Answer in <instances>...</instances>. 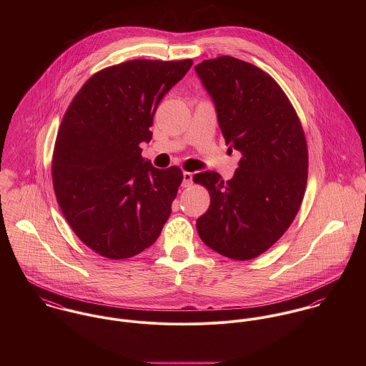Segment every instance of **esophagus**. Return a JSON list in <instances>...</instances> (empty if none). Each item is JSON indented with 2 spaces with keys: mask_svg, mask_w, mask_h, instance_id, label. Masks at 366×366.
Here are the masks:
<instances>
[{
  "mask_svg": "<svg viewBox=\"0 0 366 366\" xmlns=\"http://www.w3.org/2000/svg\"><path fill=\"white\" fill-rule=\"evenodd\" d=\"M193 184V173L183 172V187H189Z\"/></svg>",
  "mask_w": 366,
  "mask_h": 366,
  "instance_id": "esophagus-1",
  "label": "esophagus"
}]
</instances>
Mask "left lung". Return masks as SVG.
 Instances as JSON below:
<instances>
[{
	"instance_id": "left-lung-1",
	"label": "left lung",
	"mask_w": 366,
	"mask_h": 366,
	"mask_svg": "<svg viewBox=\"0 0 366 366\" xmlns=\"http://www.w3.org/2000/svg\"><path fill=\"white\" fill-rule=\"evenodd\" d=\"M194 70L215 105L228 149L242 155L231 180L215 172L194 174L211 197L197 231L219 255L248 261L286 232L302 206L309 169L306 137L280 86L259 67L219 56Z\"/></svg>"
}]
</instances>
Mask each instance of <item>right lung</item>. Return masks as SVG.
I'll list each match as a JSON object with an SVG mask.
<instances>
[{
	"label": "right lung",
	"instance_id": "obj_1",
	"mask_svg": "<svg viewBox=\"0 0 366 366\" xmlns=\"http://www.w3.org/2000/svg\"><path fill=\"white\" fill-rule=\"evenodd\" d=\"M193 60H128L93 74L69 105L54 144L60 209L83 244L108 259L149 248L167 221L183 173L142 157L157 105Z\"/></svg>",
	"mask_w": 366,
	"mask_h": 366
}]
</instances>
